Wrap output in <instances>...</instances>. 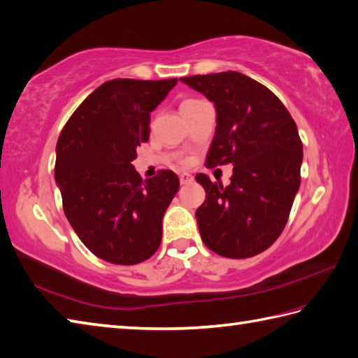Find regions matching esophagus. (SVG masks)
Returning a JSON list of instances; mask_svg holds the SVG:
<instances>
[{
  "instance_id": "obj_1",
  "label": "esophagus",
  "mask_w": 358,
  "mask_h": 358,
  "mask_svg": "<svg viewBox=\"0 0 358 358\" xmlns=\"http://www.w3.org/2000/svg\"><path fill=\"white\" fill-rule=\"evenodd\" d=\"M179 180L180 184H189L193 180V176L189 173H179Z\"/></svg>"
}]
</instances>
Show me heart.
<instances>
[{
    "label": "heart",
    "instance_id": "1",
    "mask_svg": "<svg viewBox=\"0 0 358 358\" xmlns=\"http://www.w3.org/2000/svg\"><path fill=\"white\" fill-rule=\"evenodd\" d=\"M194 101H197V99H187V101L182 102V104H187V102H194Z\"/></svg>",
    "mask_w": 358,
    "mask_h": 358
}]
</instances>
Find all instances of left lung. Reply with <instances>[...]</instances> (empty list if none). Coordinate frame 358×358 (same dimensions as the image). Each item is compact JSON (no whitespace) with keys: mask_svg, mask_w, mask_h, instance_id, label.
Returning a JSON list of instances; mask_svg holds the SVG:
<instances>
[{"mask_svg":"<svg viewBox=\"0 0 358 358\" xmlns=\"http://www.w3.org/2000/svg\"><path fill=\"white\" fill-rule=\"evenodd\" d=\"M180 81L216 108L205 165H234L228 187L196 174L205 188V202L196 211L202 241L224 257L257 256L282 234L299 192L303 147L297 125L271 90L239 71Z\"/></svg>","mask_w":358,"mask_h":358,"instance_id":"1","label":"left lung"}]
</instances>
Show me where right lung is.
I'll use <instances>...</instances> for the list:
<instances>
[{"label": "right lung", "instance_id": "right-lung-1", "mask_svg": "<svg viewBox=\"0 0 358 358\" xmlns=\"http://www.w3.org/2000/svg\"><path fill=\"white\" fill-rule=\"evenodd\" d=\"M178 79H112L89 94L57 142L55 180L64 214L94 256L115 265L152 257L162 217L179 189L171 170L142 180L136 148L150 138V113Z\"/></svg>", "mask_w": 358, "mask_h": 358}]
</instances>
